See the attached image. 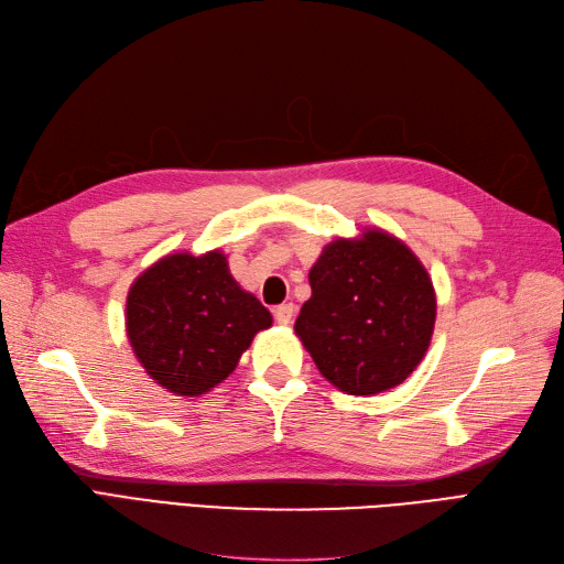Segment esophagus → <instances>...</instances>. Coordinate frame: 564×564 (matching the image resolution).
I'll list each match as a JSON object with an SVG mask.
<instances>
[{"mask_svg":"<svg viewBox=\"0 0 564 564\" xmlns=\"http://www.w3.org/2000/svg\"><path fill=\"white\" fill-rule=\"evenodd\" d=\"M294 313H296L294 303H282V305H278L275 311H272V315H275L278 324H289V322L294 319Z\"/></svg>","mask_w":564,"mask_h":564,"instance_id":"esophagus-1","label":"esophagus"}]
</instances>
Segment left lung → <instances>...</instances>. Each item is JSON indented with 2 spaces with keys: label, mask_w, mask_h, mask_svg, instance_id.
<instances>
[{
  "label": "left lung",
  "mask_w": 564,
  "mask_h": 564,
  "mask_svg": "<svg viewBox=\"0 0 564 564\" xmlns=\"http://www.w3.org/2000/svg\"><path fill=\"white\" fill-rule=\"evenodd\" d=\"M313 296L294 332L319 373L348 395L400 386L423 360L435 327L429 270L398 237L367 228L336 237L311 268Z\"/></svg>",
  "instance_id": "8db88e82"
}]
</instances>
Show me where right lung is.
Masks as SVG:
<instances>
[{"instance_id":"add662e5","label":"right lung","mask_w":564,"mask_h":564,"mask_svg":"<svg viewBox=\"0 0 564 564\" xmlns=\"http://www.w3.org/2000/svg\"><path fill=\"white\" fill-rule=\"evenodd\" d=\"M272 324L235 282L226 253H169L141 272L127 296V336L139 362L174 395L197 398L226 381Z\"/></svg>"}]
</instances>
